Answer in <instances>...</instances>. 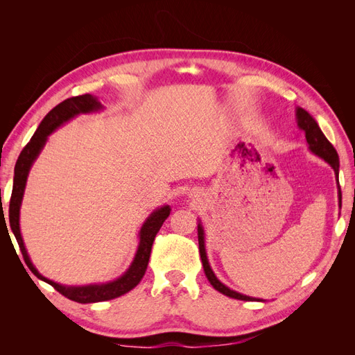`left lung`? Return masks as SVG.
<instances>
[{"instance_id":"left-lung-1","label":"left lung","mask_w":355,"mask_h":355,"mask_svg":"<svg viewBox=\"0 0 355 355\" xmlns=\"http://www.w3.org/2000/svg\"><path fill=\"white\" fill-rule=\"evenodd\" d=\"M296 123L300 130L304 132L306 144H308V149L314 155L320 157L321 159H324L326 163L330 164V167L335 170V176H336V185H338V201H339V209L342 207V192H340V187H339V157L336 149L333 148V145L327 141V137L321 132V128L318 125V123L314 120L313 115L309 112H306L304 108H296ZM204 228L201 222H198V245H200V256H201V262H202V268L204 272H206L207 280L210 282V284L225 296H230L234 299H240V300H257V302H265L263 299H257V297H252L247 296L243 293L235 292V290L230 288L228 286H225L223 283H220L218 280V277L214 275L211 266L209 263L207 259V253H206V244H204Z\"/></svg>"}]
</instances>
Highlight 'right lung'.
Listing matches in <instances>:
<instances>
[{
    "label": "right lung",
    "instance_id": "obj_1",
    "mask_svg": "<svg viewBox=\"0 0 355 355\" xmlns=\"http://www.w3.org/2000/svg\"><path fill=\"white\" fill-rule=\"evenodd\" d=\"M102 110H103V105L99 102V99L96 98V96L83 94V96H75V98H69L67 101L60 102L44 116V120L40 123L34 136L31 137V141L22 149V153H20L16 161L13 191H12V198H10V209H8L10 228H12L15 234L17 244L20 247V252L24 254L25 263L28 265L32 274H34L37 278H40V280L46 282L50 286L55 287L63 296H67L68 299L75 300V302H80V304H93V302H103V300H111L127 292H130L132 288H135L139 284V282H141L142 277L145 275L155 235L159 231L161 225H163L164 220L168 218L170 210H171L170 206L166 204V206H161L149 214L146 220L142 223L141 231H139V245L130 266L127 268V271L121 277L115 278L114 282L101 283V284H87V286H65V284L53 282L50 278L40 274L37 268L34 266V263L31 262V257L25 247L22 234H20V222H19L20 206H22L29 170L32 164L35 163L38 155L41 154L49 136L55 132L56 128L68 123L69 120H72V118H75L80 114H92Z\"/></svg>",
    "mask_w": 355,
    "mask_h": 355
}]
</instances>
